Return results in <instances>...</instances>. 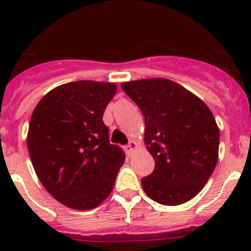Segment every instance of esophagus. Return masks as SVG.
Here are the masks:
<instances>
[{"label": "esophagus", "instance_id": "obj_1", "mask_svg": "<svg viewBox=\"0 0 251 251\" xmlns=\"http://www.w3.org/2000/svg\"><path fill=\"white\" fill-rule=\"evenodd\" d=\"M134 150H137V143L134 141H130L129 145L126 146V151H127L128 154H132V152Z\"/></svg>", "mask_w": 251, "mask_h": 251}]
</instances>
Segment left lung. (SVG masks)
Here are the masks:
<instances>
[{"label": "left lung", "mask_w": 251, "mask_h": 251, "mask_svg": "<svg viewBox=\"0 0 251 251\" xmlns=\"http://www.w3.org/2000/svg\"><path fill=\"white\" fill-rule=\"evenodd\" d=\"M145 117V143L156 162L142 178L150 199L176 206L194 199L211 177L220 130L208 106L182 85L163 77L122 84Z\"/></svg>", "instance_id": "8db88e82"}]
</instances>
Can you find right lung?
<instances>
[{"instance_id":"right-lung-1","label":"right lung","mask_w":251,"mask_h":251,"mask_svg":"<svg viewBox=\"0 0 251 251\" xmlns=\"http://www.w3.org/2000/svg\"><path fill=\"white\" fill-rule=\"evenodd\" d=\"M115 92L114 83H66L44 95L31 115L27 150L35 172L55 200L74 210L100 205L126 158L109 143L103 122Z\"/></svg>"}]
</instances>
